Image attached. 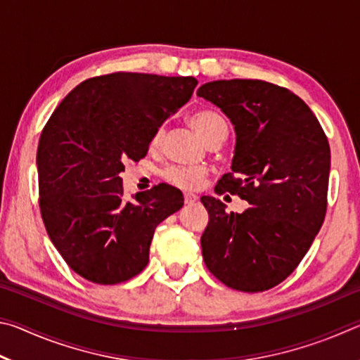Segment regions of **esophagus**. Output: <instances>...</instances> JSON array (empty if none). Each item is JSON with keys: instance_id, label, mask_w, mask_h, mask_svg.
<instances>
[{"instance_id": "esophagus-1", "label": "esophagus", "mask_w": 360, "mask_h": 360, "mask_svg": "<svg viewBox=\"0 0 360 360\" xmlns=\"http://www.w3.org/2000/svg\"><path fill=\"white\" fill-rule=\"evenodd\" d=\"M198 200V197L195 193H192V192H184V202H186V205H192V203H195Z\"/></svg>"}]
</instances>
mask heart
<instances>
[{"mask_svg": "<svg viewBox=\"0 0 360 360\" xmlns=\"http://www.w3.org/2000/svg\"><path fill=\"white\" fill-rule=\"evenodd\" d=\"M191 124L200 136H202L210 146L214 143H224L229 136V124L222 114L212 109H203V111L195 112L191 117ZM163 136H165V129L158 127L150 138V148L157 149L160 148L163 143ZM206 168L203 167H168L163 172V179L169 184H173L179 188H186V191H195L203 184L206 178Z\"/></svg>", "mask_w": 360, "mask_h": 360, "instance_id": "1", "label": "heart"}]
</instances>
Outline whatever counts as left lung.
I'll use <instances>...</instances> for the list:
<instances>
[{"label":"left lung","mask_w":360,"mask_h":360,"mask_svg":"<svg viewBox=\"0 0 360 360\" xmlns=\"http://www.w3.org/2000/svg\"><path fill=\"white\" fill-rule=\"evenodd\" d=\"M197 95L221 108L236 131L233 172L214 192L249 203L236 214L202 197L210 214L200 240L203 260L227 288L268 290L295 270L324 222L327 136L307 103L281 85L230 79L205 84Z\"/></svg>","instance_id":"1"}]
</instances>
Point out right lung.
I'll return each instance as SVG.
<instances>
[{
    "label": "right lung",
    "mask_w": 360,
    "mask_h": 360,
    "mask_svg": "<svg viewBox=\"0 0 360 360\" xmlns=\"http://www.w3.org/2000/svg\"><path fill=\"white\" fill-rule=\"evenodd\" d=\"M195 77L109 72L72 89L42 129L39 210L49 238L72 271L112 285L141 273L155 227L182 208L168 184L124 198L127 160L148 154L154 131L191 100Z\"/></svg>",
    "instance_id": "right-lung-1"
}]
</instances>
